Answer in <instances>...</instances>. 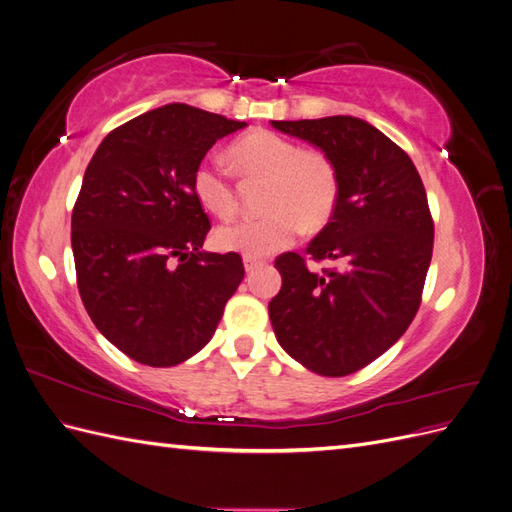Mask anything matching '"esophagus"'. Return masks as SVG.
<instances>
[{"label": "esophagus", "instance_id": "34e87169", "mask_svg": "<svg viewBox=\"0 0 512 512\" xmlns=\"http://www.w3.org/2000/svg\"><path fill=\"white\" fill-rule=\"evenodd\" d=\"M243 265H245V271L250 273V271H254L262 265V260L256 258V256H243Z\"/></svg>", "mask_w": 512, "mask_h": 512}]
</instances>
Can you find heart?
Returning <instances> with one entry per match:
<instances>
[{"mask_svg":"<svg viewBox=\"0 0 512 512\" xmlns=\"http://www.w3.org/2000/svg\"><path fill=\"white\" fill-rule=\"evenodd\" d=\"M228 158L241 181H265L262 211L267 215L222 226L215 232L220 250L269 256L288 247L301 230L318 232L333 220L342 196V177L329 153L303 149L271 130H256L232 143ZM192 192L200 205L222 220L239 209L235 185L213 160L196 164Z\"/></svg>","mask_w":512,"mask_h":512,"instance_id":"b5f03b06","label":"heart"}]
</instances>
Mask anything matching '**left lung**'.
<instances>
[{
  "label": "left lung",
  "mask_w": 512,
  "mask_h": 512,
  "mask_svg": "<svg viewBox=\"0 0 512 512\" xmlns=\"http://www.w3.org/2000/svg\"><path fill=\"white\" fill-rule=\"evenodd\" d=\"M329 153L342 177L333 220L305 247L275 258L282 288L269 303L280 346L320 376H348L406 333L421 307L433 252L425 185L408 153L367 121H273ZM335 259L314 272L306 260Z\"/></svg>",
  "instance_id": "left-lung-1"
}]
</instances>
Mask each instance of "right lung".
<instances>
[{
    "instance_id": "add662e5",
    "label": "right lung",
    "mask_w": 512,
    "mask_h": 512,
    "mask_svg": "<svg viewBox=\"0 0 512 512\" xmlns=\"http://www.w3.org/2000/svg\"><path fill=\"white\" fill-rule=\"evenodd\" d=\"M245 121L166 104L108 132L72 209L76 286L98 331L130 359L173 367L213 337L245 269L200 252L209 215L192 173Z\"/></svg>"
}]
</instances>
